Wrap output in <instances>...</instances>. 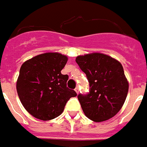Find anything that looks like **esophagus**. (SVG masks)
<instances>
[{"label":"esophagus","instance_id":"1","mask_svg":"<svg viewBox=\"0 0 147 147\" xmlns=\"http://www.w3.org/2000/svg\"><path fill=\"white\" fill-rule=\"evenodd\" d=\"M75 91H76L77 94H79V92H80V89H79V87H78V86H76V88L75 89Z\"/></svg>","mask_w":147,"mask_h":147}]
</instances>
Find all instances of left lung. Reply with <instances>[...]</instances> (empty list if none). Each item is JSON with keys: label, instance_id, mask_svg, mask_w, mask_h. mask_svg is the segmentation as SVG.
Segmentation results:
<instances>
[{"label": "left lung", "instance_id": "left-lung-1", "mask_svg": "<svg viewBox=\"0 0 147 147\" xmlns=\"http://www.w3.org/2000/svg\"><path fill=\"white\" fill-rule=\"evenodd\" d=\"M76 61L90 87L87 95L78 96L86 117L94 122L113 117L123 105L129 87L122 64L101 53L80 55Z\"/></svg>", "mask_w": 147, "mask_h": 147}]
</instances>
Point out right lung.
<instances>
[{"label": "right lung", "mask_w": 147, "mask_h": 147, "mask_svg": "<svg viewBox=\"0 0 147 147\" xmlns=\"http://www.w3.org/2000/svg\"><path fill=\"white\" fill-rule=\"evenodd\" d=\"M66 55L49 52L37 55L22 64L16 90L25 109L34 117L50 120L60 116L67 102L77 94L67 87V75L61 70Z\"/></svg>", "instance_id": "right-lung-1"}]
</instances>
